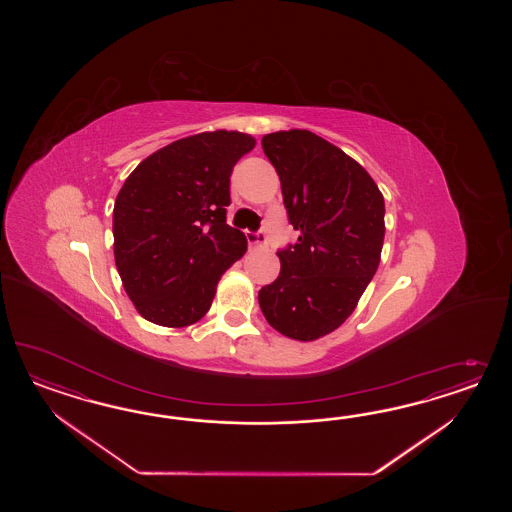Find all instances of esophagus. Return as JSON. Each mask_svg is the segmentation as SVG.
<instances>
[{"label": "esophagus", "mask_w": 512, "mask_h": 512, "mask_svg": "<svg viewBox=\"0 0 512 512\" xmlns=\"http://www.w3.org/2000/svg\"><path fill=\"white\" fill-rule=\"evenodd\" d=\"M248 244L249 248H266L268 244V238L263 231H257V233H248Z\"/></svg>", "instance_id": "34e87169"}]
</instances>
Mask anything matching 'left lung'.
<instances>
[{
  "label": "left lung",
  "instance_id": "obj_1",
  "mask_svg": "<svg viewBox=\"0 0 512 512\" xmlns=\"http://www.w3.org/2000/svg\"><path fill=\"white\" fill-rule=\"evenodd\" d=\"M298 242L278 249L281 270L259 291L270 326L293 340L336 330L379 266L385 201L372 176L338 146L306 129L264 135Z\"/></svg>",
  "mask_w": 512,
  "mask_h": 512
}]
</instances>
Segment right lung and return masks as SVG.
<instances>
[{"instance_id": "1", "label": "right lung", "mask_w": 512, "mask_h": 512, "mask_svg": "<svg viewBox=\"0 0 512 512\" xmlns=\"http://www.w3.org/2000/svg\"><path fill=\"white\" fill-rule=\"evenodd\" d=\"M255 139L199 133L146 157L120 189L114 259L125 293L155 325L187 326L210 310L217 281L248 240L227 225L231 172Z\"/></svg>"}]
</instances>
